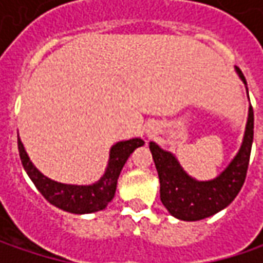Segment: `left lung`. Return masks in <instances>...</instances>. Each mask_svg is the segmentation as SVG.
I'll use <instances>...</instances> for the list:
<instances>
[{
  "mask_svg": "<svg viewBox=\"0 0 263 263\" xmlns=\"http://www.w3.org/2000/svg\"><path fill=\"white\" fill-rule=\"evenodd\" d=\"M234 68L241 82L245 83L248 92V83L243 73L237 67ZM252 143L253 108L250 105L243 142L236 157L215 178L200 181L187 174L174 154L158 146L155 142H151L149 149L159 177V193L162 205L167 208V211L173 217L181 221H199L227 208L237 196L245 183Z\"/></svg>",
  "mask_w": 263,
  "mask_h": 263,
  "instance_id": "left-lung-1",
  "label": "left lung"
}]
</instances>
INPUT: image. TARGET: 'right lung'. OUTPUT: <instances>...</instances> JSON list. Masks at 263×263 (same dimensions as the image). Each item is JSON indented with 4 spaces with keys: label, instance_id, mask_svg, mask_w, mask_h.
Listing matches in <instances>:
<instances>
[{
    "label": "right lung",
    "instance_id": "obj_1",
    "mask_svg": "<svg viewBox=\"0 0 263 263\" xmlns=\"http://www.w3.org/2000/svg\"><path fill=\"white\" fill-rule=\"evenodd\" d=\"M143 145L145 142L140 137L117 142L109 149V159L105 173L98 181L86 186L58 183L55 180H51L44 176L30 161L20 137H18V154L29 178L33 181L36 189L51 205L67 212L82 215V214H93L108 206V203L116 195L117 180L126 161L136 147Z\"/></svg>",
    "mask_w": 263,
    "mask_h": 263
}]
</instances>
